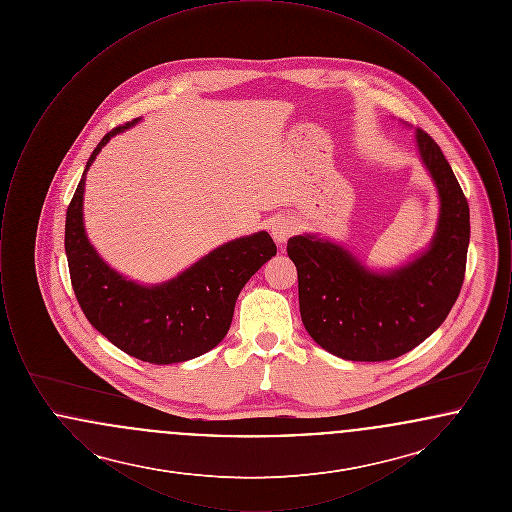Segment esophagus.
I'll return each instance as SVG.
<instances>
[{"label": "esophagus", "instance_id": "obj_1", "mask_svg": "<svg viewBox=\"0 0 512 512\" xmlns=\"http://www.w3.org/2000/svg\"><path fill=\"white\" fill-rule=\"evenodd\" d=\"M295 224H293L290 219H278L274 220V224H272V228H270V234H272V238L278 242V244H284L290 236L295 234Z\"/></svg>", "mask_w": 512, "mask_h": 512}]
</instances>
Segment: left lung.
<instances>
[{
    "mask_svg": "<svg viewBox=\"0 0 512 512\" xmlns=\"http://www.w3.org/2000/svg\"><path fill=\"white\" fill-rule=\"evenodd\" d=\"M416 142L441 199L438 232L424 255L390 274H376L340 245L313 236L288 240L305 330L347 361L405 355L438 330L463 288L468 201L434 138L418 128Z\"/></svg>",
    "mask_w": 512,
    "mask_h": 512,
    "instance_id": "left-lung-1",
    "label": "left lung"
}]
</instances>
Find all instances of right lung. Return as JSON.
Wrapping results in <instances>:
<instances>
[{"label":"right lung","mask_w":512,"mask_h":512,"mask_svg":"<svg viewBox=\"0 0 512 512\" xmlns=\"http://www.w3.org/2000/svg\"><path fill=\"white\" fill-rule=\"evenodd\" d=\"M136 121L107 132L90 155L67 209L65 251L78 305L99 334L144 363L172 365L219 345L230 328L238 295L276 255V244L267 232L228 242L178 278L153 288L138 286L107 267L84 234V176L101 147Z\"/></svg>","instance_id":"right-lung-1"}]
</instances>
